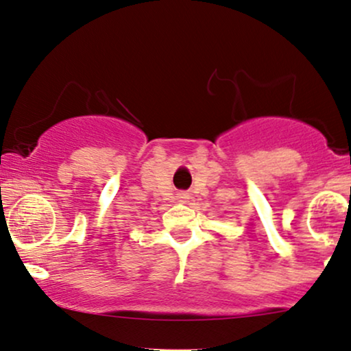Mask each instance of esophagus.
Here are the masks:
<instances>
[{
	"label": "esophagus",
	"mask_w": 351,
	"mask_h": 351,
	"mask_svg": "<svg viewBox=\"0 0 351 351\" xmlns=\"http://www.w3.org/2000/svg\"><path fill=\"white\" fill-rule=\"evenodd\" d=\"M178 197H180V201H186V199H188V194L180 193V194H178Z\"/></svg>",
	"instance_id": "esophagus-1"
}]
</instances>
